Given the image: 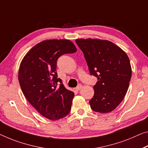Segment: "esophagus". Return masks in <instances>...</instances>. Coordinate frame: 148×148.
Returning a JSON list of instances; mask_svg holds the SVG:
<instances>
[{"label":"esophagus","instance_id":"34e87169","mask_svg":"<svg viewBox=\"0 0 148 148\" xmlns=\"http://www.w3.org/2000/svg\"><path fill=\"white\" fill-rule=\"evenodd\" d=\"M81 88H82V85H81V84H79V85L77 86V87H76V90H77V91H79V90H80Z\"/></svg>","mask_w":148,"mask_h":148}]
</instances>
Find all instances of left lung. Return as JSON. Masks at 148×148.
Listing matches in <instances>:
<instances>
[{
	"instance_id": "obj_1",
	"label": "left lung",
	"mask_w": 148,
	"mask_h": 148,
	"mask_svg": "<svg viewBox=\"0 0 148 148\" xmlns=\"http://www.w3.org/2000/svg\"><path fill=\"white\" fill-rule=\"evenodd\" d=\"M90 75L97 78L93 87L90 108L95 112L108 113L117 107L126 94L132 77L130 62L126 53L107 40L77 39Z\"/></svg>"
}]
</instances>
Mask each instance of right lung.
I'll list each match as a JSON object with an SVG mask.
<instances>
[{"label":"right lung","mask_w":148,"mask_h":148,"mask_svg":"<svg viewBox=\"0 0 148 148\" xmlns=\"http://www.w3.org/2000/svg\"><path fill=\"white\" fill-rule=\"evenodd\" d=\"M77 48L68 40L39 43L24 56L20 65L18 81L28 101L43 116L51 120L66 116L71 108L74 92L67 90L56 72L57 61Z\"/></svg>","instance_id":"right-lung-1"}]
</instances>
